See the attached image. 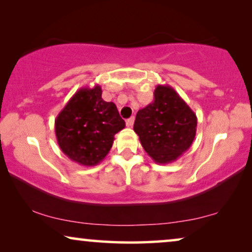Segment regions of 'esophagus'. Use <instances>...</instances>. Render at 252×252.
Returning <instances> with one entry per match:
<instances>
[{
  "label": "esophagus",
  "mask_w": 252,
  "mask_h": 252,
  "mask_svg": "<svg viewBox=\"0 0 252 252\" xmlns=\"http://www.w3.org/2000/svg\"><path fill=\"white\" fill-rule=\"evenodd\" d=\"M134 120H135V119H134V117H130L129 119L126 120V125L128 127H132L134 125Z\"/></svg>",
  "instance_id": "34e87169"
}]
</instances>
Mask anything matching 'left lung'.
<instances>
[{"mask_svg":"<svg viewBox=\"0 0 252 252\" xmlns=\"http://www.w3.org/2000/svg\"><path fill=\"white\" fill-rule=\"evenodd\" d=\"M197 117L168 85H158L154 101L136 113L134 132L155 163L177 160L190 148L196 135Z\"/></svg>","mask_w":252,"mask_h":252,"instance_id":"left-lung-1","label":"left lung"}]
</instances>
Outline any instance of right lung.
I'll list each match as a JSON object with an SVG mask.
<instances>
[{"label": "right lung", "instance_id": "add662e5", "mask_svg": "<svg viewBox=\"0 0 252 252\" xmlns=\"http://www.w3.org/2000/svg\"><path fill=\"white\" fill-rule=\"evenodd\" d=\"M123 128L125 122L116 104L102 98L98 85L79 89L55 120L61 150L84 166L101 163L111 149L115 134Z\"/></svg>", "mask_w": 252, "mask_h": 252}]
</instances>
